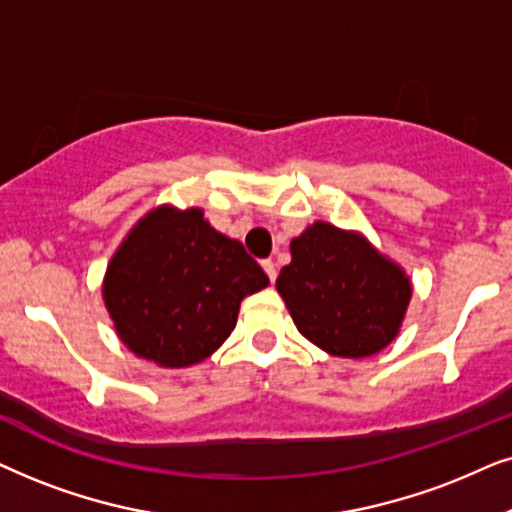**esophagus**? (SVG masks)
I'll list each match as a JSON object with an SVG mask.
<instances>
[{
	"label": "esophagus",
	"instance_id": "34e87169",
	"mask_svg": "<svg viewBox=\"0 0 512 512\" xmlns=\"http://www.w3.org/2000/svg\"><path fill=\"white\" fill-rule=\"evenodd\" d=\"M262 269L267 271L269 281L274 283V281H276V267H274V262H271V260H262Z\"/></svg>",
	"mask_w": 512,
	"mask_h": 512
}]
</instances>
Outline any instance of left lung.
<instances>
[{
	"label": "left lung",
	"instance_id": "left-lung-1",
	"mask_svg": "<svg viewBox=\"0 0 512 512\" xmlns=\"http://www.w3.org/2000/svg\"><path fill=\"white\" fill-rule=\"evenodd\" d=\"M278 295L297 330L342 358H367L398 337L412 283L358 231L313 222L290 243Z\"/></svg>",
	"mask_w": 512,
	"mask_h": 512
}]
</instances>
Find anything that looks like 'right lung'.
Returning <instances> with one entry per match:
<instances>
[{"label": "right lung", "instance_id": "right-lung-1", "mask_svg": "<svg viewBox=\"0 0 512 512\" xmlns=\"http://www.w3.org/2000/svg\"><path fill=\"white\" fill-rule=\"evenodd\" d=\"M267 285L243 243L210 227L201 208L159 206L109 260L102 299L135 356L189 367L220 349L243 297Z\"/></svg>", "mask_w": 512, "mask_h": 512}]
</instances>
